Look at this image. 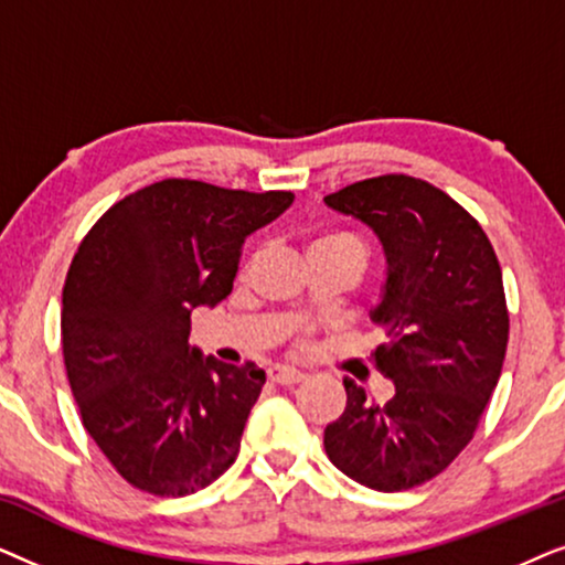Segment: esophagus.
Wrapping results in <instances>:
<instances>
[{
  "instance_id": "esophagus-1",
  "label": "esophagus",
  "mask_w": 565,
  "mask_h": 565,
  "mask_svg": "<svg viewBox=\"0 0 565 565\" xmlns=\"http://www.w3.org/2000/svg\"><path fill=\"white\" fill-rule=\"evenodd\" d=\"M303 373L300 370H292V367H275L269 370V381L277 383V385H296L303 381Z\"/></svg>"
}]
</instances>
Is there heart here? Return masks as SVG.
<instances>
[{"mask_svg":"<svg viewBox=\"0 0 565 565\" xmlns=\"http://www.w3.org/2000/svg\"><path fill=\"white\" fill-rule=\"evenodd\" d=\"M319 249H358L365 254V246H362L360 238L350 234V231H327V234H321L308 252H319Z\"/></svg>","mask_w":565,"mask_h":565,"instance_id":"heart-1","label":"heart"}]
</instances>
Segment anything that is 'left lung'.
<instances>
[{"label":"left lung","mask_w":565,"mask_h":565,"mask_svg":"<svg viewBox=\"0 0 565 565\" xmlns=\"http://www.w3.org/2000/svg\"><path fill=\"white\" fill-rule=\"evenodd\" d=\"M323 203L383 242L388 280L373 321L385 342L370 358L396 385L377 404L344 377V414L323 431V447L367 489H414L473 439L499 383L509 311L497 252L466 207L419 177H370Z\"/></svg>","instance_id":"8db88e82"}]
</instances>
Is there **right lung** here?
<instances>
[{"mask_svg":"<svg viewBox=\"0 0 565 565\" xmlns=\"http://www.w3.org/2000/svg\"><path fill=\"white\" fill-rule=\"evenodd\" d=\"M292 192L153 182L99 215L64 282L61 347L82 424L153 497H188L234 466L265 373L200 358L190 313L234 288L244 238Z\"/></svg>","mask_w":565,"mask_h":565,"instance_id":"right-lung-1","label":"right lung"}]
</instances>
